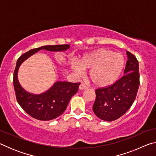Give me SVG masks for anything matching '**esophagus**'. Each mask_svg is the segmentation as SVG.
<instances>
[{
	"mask_svg": "<svg viewBox=\"0 0 156 156\" xmlns=\"http://www.w3.org/2000/svg\"><path fill=\"white\" fill-rule=\"evenodd\" d=\"M79 89H80V90H83V89H87V86L85 85L84 83H81L80 84V86H79Z\"/></svg>",
	"mask_w": 156,
	"mask_h": 156,
	"instance_id": "1",
	"label": "esophagus"
}]
</instances>
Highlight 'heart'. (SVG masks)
<instances>
[{
  "label": "heart",
  "instance_id": "b5f03b06",
  "mask_svg": "<svg viewBox=\"0 0 156 156\" xmlns=\"http://www.w3.org/2000/svg\"><path fill=\"white\" fill-rule=\"evenodd\" d=\"M125 65V58L122 54L112 50L100 48L84 54L79 64L73 62L71 68L78 75L83 69H91L89 78L95 85L100 87L109 86L119 77Z\"/></svg>",
  "mask_w": 156,
  "mask_h": 156
}]
</instances>
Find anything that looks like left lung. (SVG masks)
Here are the masks:
<instances>
[{
  "mask_svg": "<svg viewBox=\"0 0 156 156\" xmlns=\"http://www.w3.org/2000/svg\"><path fill=\"white\" fill-rule=\"evenodd\" d=\"M127 61L124 75L110 86L96 90L93 111L100 119L115 120L123 115L133 105L140 85L139 63L131 53L126 51Z\"/></svg>",
  "mask_w": 156,
  "mask_h": 156,
  "instance_id": "left-lung-1",
  "label": "left lung"
}]
</instances>
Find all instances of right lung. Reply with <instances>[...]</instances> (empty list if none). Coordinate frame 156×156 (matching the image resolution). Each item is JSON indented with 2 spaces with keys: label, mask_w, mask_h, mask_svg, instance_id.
Masks as SVG:
<instances>
[{
  "label": "right lung",
  "mask_w": 156,
  "mask_h": 156,
  "mask_svg": "<svg viewBox=\"0 0 156 156\" xmlns=\"http://www.w3.org/2000/svg\"><path fill=\"white\" fill-rule=\"evenodd\" d=\"M69 44L43 46L31 49L19 57L14 72V87L16 100L25 112L39 120H51L65 112L72 97L78 90L80 83L56 82L49 90L41 94H32L26 91L18 80V70L22 62L41 49L50 51H62L69 48Z\"/></svg>",
  "instance_id": "obj_1"
}]
</instances>
